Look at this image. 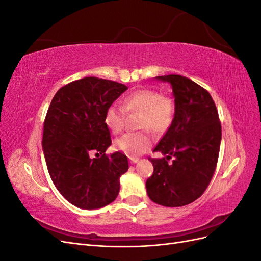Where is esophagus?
I'll return each mask as SVG.
<instances>
[{"mask_svg": "<svg viewBox=\"0 0 261 261\" xmlns=\"http://www.w3.org/2000/svg\"><path fill=\"white\" fill-rule=\"evenodd\" d=\"M138 161H139L138 158H129V162H130L132 164H135V163H137Z\"/></svg>", "mask_w": 261, "mask_h": 261, "instance_id": "esophagus-1", "label": "esophagus"}]
</instances>
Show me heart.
<instances>
[{
    "instance_id": "1",
    "label": "heart",
    "mask_w": 261,
    "mask_h": 261,
    "mask_svg": "<svg viewBox=\"0 0 261 261\" xmlns=\"http://www.w3.org/2000/svg\"><path fill=\"white\" fill-rule=\"evenodd\" d=\"M126 111L140 112V128H149L154 133L167 130L175 115L174 100L152 89H139L129 93L123 100V106L113 103L107 109L105 123L114 134L124 128ZM152 145V138L147 132L127 133L118 137L114 146L118 151L128 156L144 154Z\"/></svg>"
}]
</instances>
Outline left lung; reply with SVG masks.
<instances>
[{"mask_svg":"<svg viewBox=\"0 0 261 261\" xmlns=\"http://www.w3.org/2000/svg\"><path fill=\"white\" fill-rule=\"evenodd\" d=\"M171 85L175 115L150 159L153 174L146 181L149 198L164 207H181L206 191L215 173L221 144V124L210 93L180 75L154 77ZM175 156L172 164L167 160Z\"/></svg>","mask_w":261,"mask_h":261,"instance_id":"left-lung-1","label":"left lung"}]
</instances>
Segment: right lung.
<instances>
[{"label": "right lung", "instance_id": "1", "mask_svg": "<svg viewBox=\"0 0 261 261\" xmlns=\"http://www.w3.org/2000/svg\"><path fill=\"white\" fill-rule=\"evenodd\" d=\"M128 88L123 84L86 77L55 93L43 126L42 149L55 187L75 207L93 210L115 200L127 156L106 155L111 146L105 123L107 109ZM103 154L91 160V153Z\"/></svg>", "mask_w": 261, "mask_h": 261}]
</instances>
